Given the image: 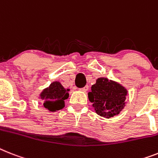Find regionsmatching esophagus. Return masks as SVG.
I'll list each match as a JSON object with an SVG mask.
<instances>
[{"instance_id":"34e87169","label":"esophagus","mask_w":158,"mask_h":158,"mask_svg":"<svg viewBox=\"0 0 158 158\" xmlns=\"http://www.w3.org/2000/svg\"><path fill=\"white\" fill-rule=\"evenodd\" d=\"M88 89H89V86H88V85H85V86L83 87V88L80 89V90L83 91V92H86V91L88 90Z\"/></svg>"}]
</instances>
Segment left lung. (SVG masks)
I'll list each match as a JSON object with an SVG mask.
<instances>
[{
  "instance_id": "8db88e82",
  "label": "left lung",
  "mask_w": 158,
  "mask_h": 158,
  "mask_svg": "<svg viewBox=\"0 0 158 158\" xmlns=\"http://www.w3.org/2000/svg\"><path fill=\"white\" fill-rule=\"evenodd\" d=\"M127 89L107 78H98L88 93L89 100L98 115L109 118L120 113L126 104Z\"/></svg>"
}]
</instances>
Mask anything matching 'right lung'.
I'll return each mask as SVG.
<instances>
[{"instance_id": "add662e5", "label": "right lung", "mask_w": 158, "mask_h": 158, "mask_svg": "<svg viewBox=\"0 0 158 158\" xmlns=\"http://www.w3.org/2000/svg\"><path fill=\"white\" fill-rule=\"evenodd\" d=\"M69 89L64 88L60 82L54 81L42 91L40 97L44 101V107L54 112L64 107V100L69 96Z\"/></svg>"}]
</instances>
